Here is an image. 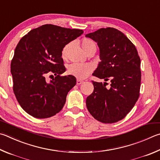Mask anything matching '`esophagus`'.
Returning <instances> with one entry per match:
<instances>
[{"label": "esophagus", "mask_w": 160, "mask_h": 160, "mask_svg": "<svg viewBox=\"0 0 160 160\" xmlns=\"http://www.w3.org/2000/svg\"><path fill=\"white\" fill-rule=\"evenodd\" d=\"M82 83H83V81H82V80H77V82H76V84L78 85H81V84Z\"/></svg>", "instance_id": "1"}]
</instances>
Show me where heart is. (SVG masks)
Returning <instances> with one entry per match:
<instances>
[{
	"label": "heart",
	"instance_id": "heart-1",
	"mask_svg": "<svg viewBox=\"0 0 160 160\" xmlns=\"http://www.w3.org/2000/svg\"><path fill=\"white\" fill-rule=\"evenodd\" d=\"M81 45L87 53H89L93 50H97V45L92 40L88 38H83L81 41ZM71 45L67 44L62 48V57L63 59H66L68 57L69 50H70ZM93 71V67L89 63H72L68 66L67 72L71 75L77 78L79 80L85 79Z\"/></svg>",
	"mask_w": 160,
	"mask_h": 160
}]
</instances>
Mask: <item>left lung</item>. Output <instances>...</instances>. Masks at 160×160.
Returning <instances> with one entry per match:
<instances>
[{"instance_id":"obj_1","label":"left lung","mask_w":160,"mask_h":160,"mask_svg":"<svg viewBox=\"0 0 160 160\" xmlns=\"http://www.w3.org/2000/svg\"><path fill=\"white\" fill-rule=\"evenodd\" d=\"M100 49L101 62L93 75L108 83L92 80L94 91L86 99L89 112L105 124L122 120L132 110L140 96L141 59L135 45L114 28H100L86 35Z\"/></svg>"}]
</instances>
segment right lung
Masks as SVG:
<instances>
[{
    "label": "right lung",
    "instance_id": "right-lung-1",
    "mask_svg": "<svg viewBox=\"0 0 160 160\" xmlns=\"http://www.w3.org/2000/svg\"><path fill=\"white\" fill-rule=\"evenodd\" d=\"M82 33V30L45 24L31 30L19 40L10 71L14 94L28 114L45 119L63 108L76 79L71 75L60 76L66 71L62 50Z\"/></svg>",
    "mask_w": 160,
    "mask_h": 160
}]
</instances>
